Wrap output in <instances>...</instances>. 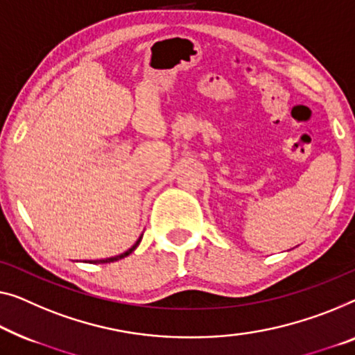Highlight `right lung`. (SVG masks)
<instances>
[{
	"mask_svg": "<svg viewBox=\"0 0 355 355\" xmlns=\"http://www.w3.org/2000/svg\"><path fill=\"white\" fill-rule=\"evenodd\" d=\"M144 236V234H141ZM141 236L139 237V239H137V242L134 245H132L129 250H125L124 253H121V255H116V257H111V258H105V260H91V261H87V263H111V261H118V260H121V258H124V257H127V255H130L132 252L135 250L137 247H139V244H140V241H141Z\"/></svg>",
	"mask_w": 355,
	"mask_h": 355,
	"instance_id": "right-lung-1",
	"label": "right lung"
}]
</instances>
